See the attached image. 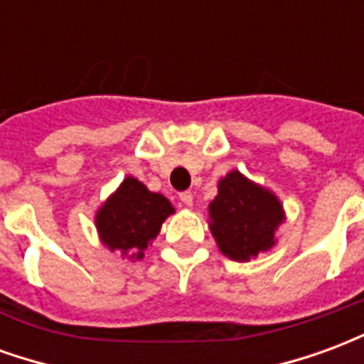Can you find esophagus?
I'll use <instances>...</instances> for the list:
<instances>
[{
  "label": "esophagus",
  "mask_w": 364,
  "mask_h": 364,
  "mask_svg": "<svg viewBox=\"0 0 364 364\" xmlns=\"http://www.w3.org/2000/svg\"><path fill=\"white\" fill-rule=\"evenodd\" d=\"M179 198H181V203L185 206H193V195H191L189 191H187V193H181V195H179Z\"/></svg>",
  "instance_id": "1"
}]
</instances>
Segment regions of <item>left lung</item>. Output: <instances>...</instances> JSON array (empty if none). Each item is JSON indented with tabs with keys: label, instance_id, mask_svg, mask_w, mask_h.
<instances>
[{
	"label": "left lung",
	"instance_id": "obj_1",
	"mask_svg": "<svg viewBox=\"0 0 364 364\" xmlns=\"http://www.w3.org/2000/svg\"><path fill=\"white\" fill-rule=\"evenodd\" d=\"M208 216L220 252L234 261H250L273 247L284 210L274 193L234 169L218 183Z\"/></svg>",
	"mask_w": 364,
	"mask_h": 364
}]
</instances>
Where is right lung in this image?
Masks as SVG:
<instances>
[{"mask_svg": "<svg viewBox=\"0 0 364 364\" xmlns=\"http://www.w3.org/2000/svg\"><path fill=\"white\" fill-rule=\"evenodd\" d=\"M175 208L164 195L151 193L134 177H127L97 210L99 237L111 252L142 259L144 252Z\"/></svg>", "mask_w": 364, "mask_h": 364, "instance_id": "right-lung-1", "label": "right lung"}]
</instances>
